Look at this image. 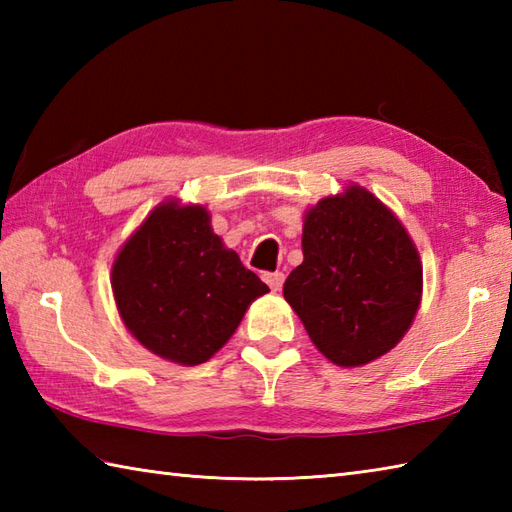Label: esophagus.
I'll list each match as a JSON object with an SVG mask.
<instances>
[{
  "mask_svg": "<svg viewBox=\"0 0 512 512\" xmlns=\"http://www.w3.org/2000/svg\"><path fill=\"white\" fill-rule=\"evenodd\" d=\"M264 281L270 290L277 292V290H281V286H284V273H266Z\"/></svg>",
  "mask_w": 512,
  "mask_h": 512,
  "instance_id": "obj_1",
  "label": "esophagus"
}]
</instances>
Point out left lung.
Returning a JSON list of instances; mask_svg holds the SVG:
<instances>
[{
  "mask_svg": "<svg viewBox=\"0 0 512 512\" xmlns=\"http://www.w3.org/2000/svg\"><path fill=\"white\" fill-rule=\"evenodd\" d=\"M301 250L284 297L314 347L339 367L394 350L422 299V262L398 215L350 182L303 215Z\"/></svg>",
  "mask_w": 512,
  "mask_h": 512,
  "instance_id": "obj_1",
  "label": "left lung"
}]
</instances>
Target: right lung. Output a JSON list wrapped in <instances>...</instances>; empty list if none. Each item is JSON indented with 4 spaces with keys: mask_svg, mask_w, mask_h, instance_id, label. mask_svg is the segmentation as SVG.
I'll list each match as a JSON object with an SVG mask.
<instances>
[{
    "mask_svg": "<svg viewBox=\"0 0 512 512\" xmlns=\"http://www.w3.org/2000/svg\"><path fill=\"white\" fill-rule=\"evenodd\" d=\"M112 292L145 350L193 367L222 350L268 286L213 233L206 206L165 200L118 248Z\"/></svg>",
    "mask_w": 512,
    "mask_h": 512,
    "instance_id": "right-lung-1",
    "label": "right lung"
}]
</instances>
